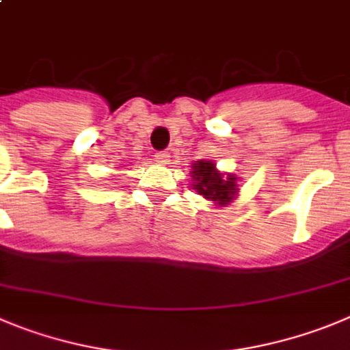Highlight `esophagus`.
Returning <instances> with one entry per match:
<instances>
[{
	"label": "esophagus",
	"instance_id": "esophagus-1",
	"mask_svg": "<svg viewBox=\"0 0 350 350\" xmlns=\"http://www.w3.org/2000/svg\"><path fill=\"white\" fill-rule=\"evenodd\" d=\"M169 157H171V155H169V152H157L155 160L159 162V164H167Z\"/></svg>",
	"mask_w": 350,
	"mask_h": 350
}]
</instances>
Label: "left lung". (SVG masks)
<instances>
[{
    "label": "left lung",
    "instance_id": "left-lung-1",
    "mask_svg": "<svg viewBox=\"0 0 350 350\" xmlns=\"http://www.w3.org/2000/svg\"><path fill=\"white\" fill-rule=\"evenodd\" d=\"M191 176L195 179L193 188L198 191V195L217 202L219 205H226L228 202L233 200L237 193V178L230 176L228 179H223V174L215 171V165L208 160H200L193 164Z\"/></svg>",
    "mask_w": 350,
    "mask_h": 350
}]
</instances>
